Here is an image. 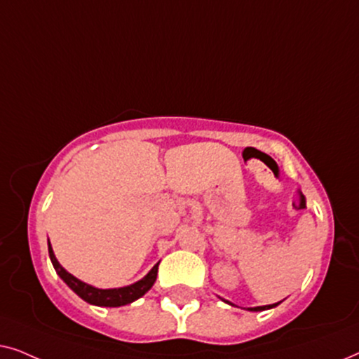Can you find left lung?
Listing matches in <instances>:
<instances>
[{"label": "left lung", "mask_w": 359, "mask_h": 359, "mask_svg": "<svg viewBox=\"0 0 359 359\" xmlns=\"http://www.w3.org/2000/svg\"><path fill=\"white\" fill-rule=\"evenodd\" d=\"M279 304V302H278ZM278 304H273V306H263V307H252L250 309V311H255V312H258V311H264V309H271V307H276Z\"/></svg>", "instance_id": "1"}]
</instances>
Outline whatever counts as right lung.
Here are the masks:
<instances>
[{
	"label": "right lung",
	"mask_w": 359,
	"mask_h": 359,
	"mask_svg": "<svg viewBox=\"0 0 359 359\" xmlns=\"http://www.w3.org/2000/svg\"><path fill=\"white\" fill-rule=\"evenodd\" d=\"M48 255H50L52 264L53 268H55V271L58 273V276H60L63 281H65L68 286H70L73 291L83 299V301L95 304V306H101V307H119V306H126V304L134 302L135 299L144 296V294L154 286L156 273H158V263H156L155 266L151 268V271L147 274L144 279H140L139 283L130 284V286H126V287H119V289H97V287L90 286V284L80 281V279L72 276L67 269H63L62 264L57 262L55 255L52 252L50 243H48Z\"/></svg>",
	"instance_id": "obj_1"
}]
</instances>
